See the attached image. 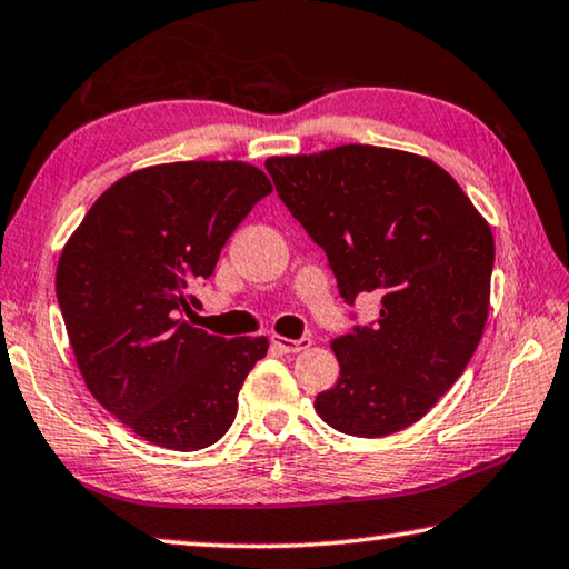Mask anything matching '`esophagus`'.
I'll list each match as a JSON object with an SVG mask.
<instances>
[{"label": "esophagus", "mask_w": 569, "mask_h": 569, "mask_svg": "<svg viewBox=\"0 0 569 569\" xmlns=\"http://www.w3.org/2000/svg\"><path fill=\"white\" fill-rule=\"evenodd\" d=\"M272 346L279 348L282 352H300L312 346L310 338H300V340H290V338H279V335H272Z\"/></svg>", "instance_id": "34e87169"}]
</instances>
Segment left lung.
I'll use <instances>...</instances> for the list:
<instances>
[{"label": "left lung", "mask_w": 569, "mask_h": 569, "mask_svg": "<svg viewBox=\"0 0 569 569\" xmlns=\"http://www.w3.org/2000/svg\"><path fill=\"white\" fill-rule=\"evenodd\" d=\"M264 169L328 254L342 300L380 297L378 320L332 340L340 378L318 393L315 411L340 433L403 431L479 346L495 267L489 223L441 166L393 148L274 156Z\"/></svg>", "instance_id": "obj_1"}]
</instances>
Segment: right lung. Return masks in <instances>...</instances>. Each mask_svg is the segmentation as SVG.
I'll use <instances>...</instances> for the list:
<instances>
[{
    "label": "right lung",
    "mask_w": 569,
    "mask_h": 569,
    "mask_svg": "<svg viewBox=\"0 0 569 569\" xmlns=\"http://www.w3.org/2000/svg\"><path fill=\"white\" fill-rule=\"evenodd\" d=\"M267 176L239 161H181L126 176L102 193L62 249L54 290L90 393L130 431L173 451L217 443L267 338H217L181 320L189 290Z\"/></svg>",
    "instance_id": "obj_1"
}]
</instances>
